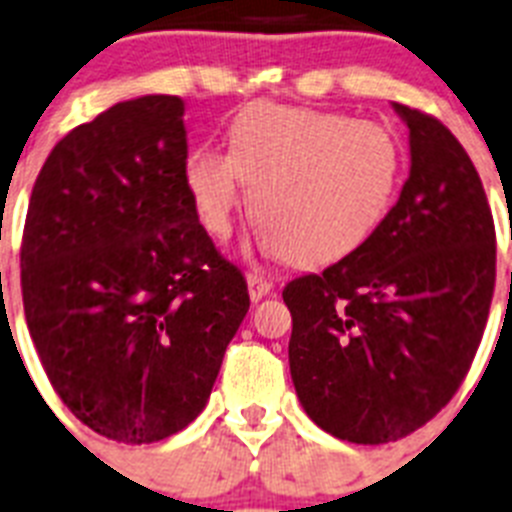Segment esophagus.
I'll use <instances>...</instances> for the list:
<instances>
[{"label": "esophagus", "mask_w": 512, "mask_h": 512, "mask_svg": "<svg viewBox=\"0 0 512 512\" xmlns=\"http://www.w3.org/2000/svg\"><path fill=\"white\" fill-rule=\"evenodd\" d=\"M247 289H249V299H252V302H260L263 296H268L270 291H273V281L265 276H257V273H249Z\"/></svg>", "instance_id": "34e87169"}]
</instances>
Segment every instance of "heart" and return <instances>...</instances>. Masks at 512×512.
Masks as SVG:
<instances>
[{
    "label": "heart",
    "mask_w": 512,
    "mask_h": 512,
    "mask_svg": "<svg viewBox=\"0 0 512 512\" xmlns=\"http://www.w3.org/2000/svg\"><path fill=\"white\" fill-rule=\"evenodd\" d=\"M401 169V145L382 124L255 103L234 122L231 150H192L184 182L197 216L216 236L231 231L244 182L265 247L283 249L291 263L320 265L375 234L393 205Z\"/></svg>",
    "instance_id": "1"
}]
</instances>
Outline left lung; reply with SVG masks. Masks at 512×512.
Segmentation results:
<instances>
[{"instance_id": "obj_1", "label": "left lung", "mask_w": 512, "mask_h": 512, "mask_svg": "<svg viewBox=\"0 0 512 512\" xmlns=\"http://www.w3.org/2000/svg\"><path fill=\"white\" fill-rule=\"evenodd\" d=\"M393 109L411 150L398 203L362 247L283 289L299 403L356 445L411 435L453 398L495 294V221L474 163L435 117Z\"/></svg>"}]
</instances>
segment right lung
Instances as JSON below:
<instances>
[{
    "instance_id": "1",
    "label": "right lung",
    "mask_w": 512,
    "mask_h": 512,
    "mask_svg": "<svg viewBox=\"0 0 512 512\" xmlns=\"http://www.w3.org/2000/svg\"><path fill=\"white\" fill-rule=\"evenodd\" d=\"M184 163L182 98H132L64 135L30 195V338L64 406L109 440L143 445L187 427L249 309Z\"/></svg>"
}]
</instances>
